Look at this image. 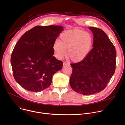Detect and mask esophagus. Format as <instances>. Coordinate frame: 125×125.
<instances>
[{
	"label": "esophagus",
	"mask_w": 125,
	"mask_h": 125,
	"mask_svg": "<svg viewBox=\"0 0 125 125\" xmlns=\"http://www.w3.org/2000/svg\"><path fill=\"white\" fill-rule=\"evenodd\" d=\"M63 65H64V66H67V65H68V66H69V65L68 63H67L66 62H64Z\"/></svg>",
	"instance_id": "34e87169"
}]
</instances>
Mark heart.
<instances>
[{"mask_svg":"<svg viewBox=\"0 0 125 125\" xmlns=\"http://www.w3.org/2000/svg\"><path fill=\"white\" fill-rule=\"evenodd\" d=\"M93 43L92 36L84 31L74 29L65 31L56 40L53 45L55 57L62 58L67 52V57L75 63L86 58L91 50Z\"/></svg>","mask_w":125,"mask_h":125,"instance_id":"1","label":"heart"}]
</instances>
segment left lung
Masks as SVG:
<instances>
[{
  "label": "left lung",
  "instance_id": "1",
  "mask_svg": "<svg viewBox=\"0 0 125 125\" xmlns=\"http://www.w3.org/2000/svg\"><path fill=\"white\" fill-rule=\"evenodd\" d=\"M89 29L94 36L93 48L84 60L70 64L73 68L70 86L83 95L103 90L114 75L116 66L115 49L106 34L99 28Z\"/></svg>",
  "mask_w": 125,
  "mask_h": 125
}]
</instances>
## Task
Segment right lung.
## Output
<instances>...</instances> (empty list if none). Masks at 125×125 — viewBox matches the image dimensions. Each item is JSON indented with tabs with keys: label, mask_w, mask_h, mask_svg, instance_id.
<instances>
[{
	"label": "right lung",
	"mask_w": 125,
	"mask_h": 125,
	"mask_svg": "<svg viewBox=\"0 0 125 125\" xmlns=\"http://www.w3.org/2000/svg\"><path fill=\"white\" fill-rule=\"evenodd\" d=\"M63 30L59 26H36L19 39L12 52L11 64L16 82L25 90L38 92L48 88L63 62L53 56V45Z\"/></svg>",
	"instance_id": "obj_1"
}]
</instances>
